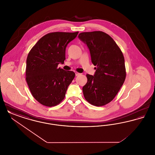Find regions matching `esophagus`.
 Returning <instances> with one entry per match:
<instances>
[{
  "label": "esophagus",
  "instance_id": "esophagus-1",
  "mask_svg": "<svg viewBox=\"0 0 155 155\" xmlns=\"http://www.w3.org/2000/svg\"><path fill=\"white\" fill-rule=\"evenodd\" d=\"M75 76H78V75H80V73H78V72H77V71H75Z\"/></svg>",
  "mask_w": 155,
  "mask_h": 155
}]
</instances>
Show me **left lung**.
<instances>
[{
    "label": "left lung",
    "instance_id": "obj_1",
    "mask_svg": "<svg viewBox=\"0 0 155 155\" xmlns=\"http://www.w3.org/2000/svg\"><path fill=\"white\" fill-rule=\"evenodd\" d=\"M78 38L87 45L96 71L87 74L83 87L85 99L92 105L102 106L114 98L125 81V61L117 45L102 31L81 32Z\"/></svg>",
    "mask_w": 155,
    "mask_h": 155
}]
</instances>
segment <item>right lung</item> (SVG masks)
<instances>
[{"label": "right lung", "instance_id": "add662e5", "mask_svg": "<svg viewBox=\"0 0 155 155\" xmlns=\"http://www.w3.org/2000/svg\"><path fill=\"white\" fill-rule=\"evenodd\" d=\"M78 32H56L45 35L34 46L26 61V81L30 91L38 102L54 106L64 98L67 89L75 77L58 64L66 59L67 46Z\"/></svg>", "mask_w": 155, "mask_h": 155}]
</instances>
